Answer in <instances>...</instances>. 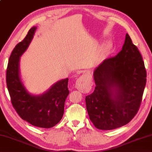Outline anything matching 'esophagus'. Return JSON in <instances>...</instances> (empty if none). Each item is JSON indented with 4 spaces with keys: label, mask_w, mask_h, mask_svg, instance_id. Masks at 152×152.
<instances>
[{
    "label": "esophagus",
    "mask_w": 152,
    "mask_h": 152,
    "mask_svg": "<svg viewBox=\"0 0 152 152\" xmlns=\"http://www.w3.org/2000/svg\"><path fill=\"white\" fill-rule=\"evenodd\" d=\"M90 83L84 77L81 76L76 81L75 87L82 93H87L90 89Z\"/></svg>",
    "instance_id": "esophagus-1"
}]
</instances>
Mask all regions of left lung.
<instances>
[{
  "label": "left lung",
  "instance_id": "1",
  "mask_svg": "<svg viewBox=\"0 0 152 152\" xmlns=\"http://www.w3.org/2000/svg\"><path fill=\"white\" fill-rule=\"evenodd\" d=\"M93 75L96 87L85 98L91 121L104 130L128 124L139 110L147 76L141 54L128 34L122 50L105 59Z\"/></svg>",
  "mask_w": 152,
  "mask_h": 152
}]
</instances>
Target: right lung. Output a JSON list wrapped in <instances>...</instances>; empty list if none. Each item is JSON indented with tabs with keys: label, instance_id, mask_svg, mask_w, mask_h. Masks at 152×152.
<instances>
[{
	"label": "right lung",
	"instance_id": "1",
	"mask_svg": "<svg viewBox=\"0 0 152 152\" xmlns=\"http://www.w3.org/2000/svg\"><path fill=\"white\" fill-rule=\"evenodd\" d=\"M36 30V26L30 29L12 51L7 69V85L11 102L20 118L35 126L50 128L64 115L65 101L69 93V79L60 80L40 95H33L26 89L19 75L20 57L27 50Z\"/></svg>",
	"mask_w": 152,
	"mask_h": 152
}]
</instances>
